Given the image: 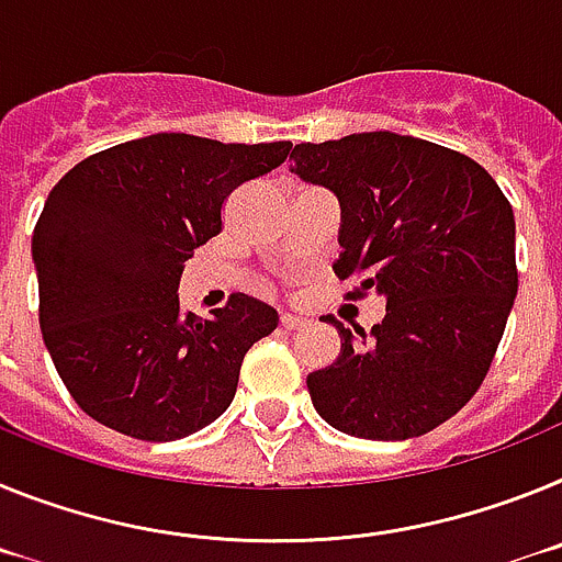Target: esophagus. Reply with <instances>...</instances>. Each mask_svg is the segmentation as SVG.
Listing matches in <instances>:
<instances>
[{
  "label": "esophagus",
  "mask_w": 562,
  "mask_h": 562,
  "mask_svg": "<svg viewBox=\"0 0 562 562\" xmlns=\"http://www.w3.org/2000/svg\"><path fill=\"white\" fill-rule=\"evenodd\" d=\"M280 325L285 330H300V328H305V325H308V319H305V316H296V314H282Z\"/></svg>",
  "instance_id": "esophagus-1"
}]
</instances>
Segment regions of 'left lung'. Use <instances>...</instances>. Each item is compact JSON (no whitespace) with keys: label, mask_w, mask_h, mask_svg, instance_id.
Segmentation results:
<instances>
[{"label":"left lung","mask_w":562,"mask_h":562,"mask_svg":"<svg viewBox=\"0 0 562 562\" xmlns=\"http://www.w3.org/2000/svg\"><path fill=\"white\" fill-rule=\"evenodd\" d=\"M291 172L339 198L348 296L379 294L370 334L328 316L341 350L308 373L311 402L356 438L404 441L436 429L490 373L517 294L515 214L484 166L413 135L359 133L296 144Z\"/></svg>","instance_id":"8db88e82"}]
</instances>
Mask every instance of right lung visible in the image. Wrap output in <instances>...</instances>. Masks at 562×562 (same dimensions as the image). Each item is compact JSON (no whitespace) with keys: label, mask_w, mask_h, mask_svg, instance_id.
I'll return each mask as SVG.
<instances>
[{"label":"right lung","mask_w":562,"mask_h":562,"mask_svg":"<svg viewBox=\"0 0 562 562\" xmlns=\"http://www.w3.org/2000/svg\"><path fill=\"white\" fill-rule=\"evenodd\" d=\"M291 153L158 133L110 146L58 180L33 228L38 325L76 404L140 441L187 438L226 413L248 348L277 311L232 294L180 314V274L223 232V203Z\"/></svg>","instance_id":"1"}]
</instances>
